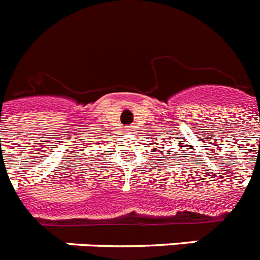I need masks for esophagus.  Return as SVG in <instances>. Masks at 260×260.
Instances as JSON below:
<instances>
[{
    "instance_id": "1",
    "label": "esophagus",
    "mask_w": 260,
    "mask_h": 260,
    "mask_svg": "<svg viewBox=\"0 0 260 260\" xmlns=\"http://www.w3.org/2000/svg\"><path fill=\"white\" fill-rule=\"evenodd\" d=\"M126 128H127V132H133V126H127Z\"/></svg>"
}]
</instances>
